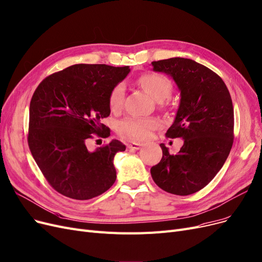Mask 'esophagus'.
<instances>
[{"label": "esophagus", "instance_id": "esophagus-1", "mask_svg": "<svg viewBox=\"0 0 262 262\" xmlns=\"http://www.w3.org/2000/svg\"><path fill=\"white\" fill-rule=\"evenodd\" d=\"M141 146H142V143H140V142H132L127 145V147L130 150H139Z\"/></svg>", "mask_w": 262, "mask_h": 262}]
</instances>
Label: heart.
Segmentation results:
<instances>
[{"instance_id":"1","label":"heart","mask_w":262,"mask_h":262,"mask_svg":"<svg viewBox=\"0 0 262 262\" xmlns=\"http://www.w3.org/2000/svg\"><path fill=\"white\" fill-rule=\"evenodd\" d=\"M138 84L152 98L158 101L159 107L166 105V98L172 92V83L169 79L157 73H146L140 76ZM125 88L119 83L113 86L108 95L109 107L113 112H119L124 106ZM161 126L157 119L126 118L118 124V132L123 137L132 140H143L149 138L151 133Z\"/></svg>"}]
</instances>
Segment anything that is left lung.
<instances>
[{"mask_svg": "<svg viewBox=\"0 0 262 262\" xmlns=\"http://www.w3.org/2000/svg\"><path fill=\"white\" fill-rule=\"evenodd\" d=\"M155 72L173 78L181 91L177 117L166 133L184 140L180 152L170 154L161 144L163 157L151 168L157 186L173 195L187 196L202 189L217 174L233 144L232 100L223 79L190 59L152 62Z\"/></svg>", "mask_w": 262, "mask_h": 262, "instance_id": "left-lung-1", "label": "left lung"}]
</instances>
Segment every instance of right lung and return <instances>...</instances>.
I'll return each instance as SVG.
<instances>
[{
  "mask_svg": "<svg viewBox=\"0 0 262 262\" xmlns=\"http://www.w3.org/2000/svg\"><path fill=\"white\" fill-rule=\"evenodd\" d=\"M129 72L128 66L75 64L36 88L30 103L28 144L45 179L61 195L92 199L116 182L113 158L126 146L112 140L90 152L86 143L95 136H110L100 123L110 115L108 95Z\"/></svg>",
  "mask_w": 262,
  "mask_h": 262,
  "instance_id": "add662e5",
  "label": "right lung"
}]
</instances>
